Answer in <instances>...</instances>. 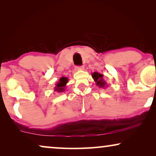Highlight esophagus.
I'll list each match as a JSON object with an SVG mask.
<instances>
[{"mask_svg": "<svg viewBox=\"0 0 156 156\" xmlns=\"http://www.w3.org/2000/svg\"><path fill=\"white\" fill-rule=\"evenodd\" d=\"M84 69V66H77V67H76V70H82V69Z\"/></svg>", "mask_w": 156, "mask_h": 156, "instance_id": "obj_1", "label": "esophagus"}]
</instances>
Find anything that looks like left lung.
Returning a JSON list of instances; mask_svg holds the SVG:
<instances>
[{
  "label": "left lung",
  "instance_id": "left-lung-1",
  "mask_svg": "<svg viewBox=\"0 0 156 156\" xmlns=\"http://www.w3.org/2000/svg\"><path fill=\"white\" fill-rule=\"evenodd\" d=\"M91 76H92V78L96 82L97 86L99 87V88L106 89L108 87L107 83H106V82L104 79V74L95 72L91 74Z\"/></svg>",
  "mask_w": 156,
  "mask_h": 156
}]
</instances>
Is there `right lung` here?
<instances>
[{
	"label": "right lung",
	"instance_id": "add662e5",
	"mask_svg": "<svg viewBox=\"0 0 156 156\" xmlns=\"http://www.w3.org/2000/svg\"><path fill=\"white\" fill-rule=\"evenodd\" d=\"M67 82L68 79L67 77H65V76H62L58 82H57V84H55V87L54 88L55 91H56L57 93H62L65 91Z\"/></svg>",
	"mask_w": 156,
	"mask_h": 156
}]
</instances>
